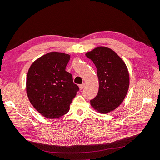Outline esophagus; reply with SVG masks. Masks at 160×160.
<instances>
[{
    "mask_svg": "<svg viewBox=\"0 0 160 160\" xmlns=\"http://www.w3.org/2000/svg\"><path fill=\"white\" fill-rule=\"evenodd\" d=\"M85 83L79 85V89H83L85 88Z\"/></svg>",
    "mask_w": 160,
    "mask_h": 160,
    "instance_id": "1",
    "label": "esophagus"
}]
</instances>
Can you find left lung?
<instances>
[{"label": "left lung", "instance_id": "1", "mask_svg": "<svg viewBox=\"0 0 160 160\" xmlns=\"http://www.w3.org/2000/svg\"><path fill=\"white\" fill-rule=\"evenodd\" d=\"M93 62L99 79V91L90 101L100 113L106 114L122 103L129 86V75L125 62L117 53L106 47H98L85 54Z\"/></svg>", "mask_w": 160, "mask_h": 160}]
</instances>
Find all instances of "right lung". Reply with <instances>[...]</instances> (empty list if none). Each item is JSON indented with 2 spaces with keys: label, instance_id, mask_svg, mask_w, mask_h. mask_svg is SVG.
Segmentation results:
<instances>
[{
  "label": "right lung",
  "instance_id": "right-lung-1",
  "mask_svg": "<svg viewBox=\"0 0 160 160\" xmlns=\"http://www.w3.org/2000/svg\"><path fill=\"white\" fill-rule=\"evenodd\" d=\"M70 55L50 52L34 61L27 72V94L38 113L49 119L59 118L68 112L79 87L65 71Z\"/></svg>",
  "mask_w": 160,
  "mask_h": 160
}]
</instances>
